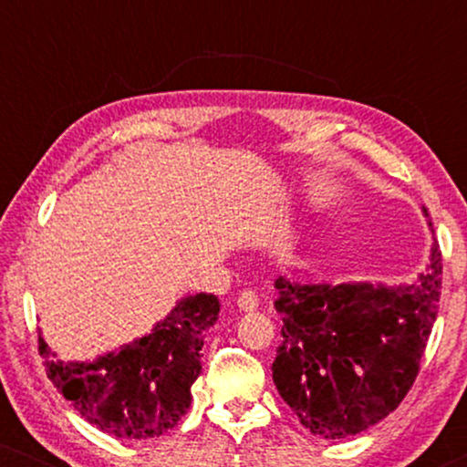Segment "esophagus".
Returning <instances> with one entry per match:
<instances>
[{
  "instance_id": "obj_1",
  "label": "esophagus",
  "mask_w": 467,
  "mask_h": 467,
  "mask_svg": "<svg viewBox=\"0 0 467 467\" xmlns=\"http://www.w3.org/2000/svg\"><path fill=\"white\" fill-rule=\"evenodd\" d=\"M257 306H259V296L253 289L242 291L238 296V308L240 310L251 312V310H257Z\"/></svg>"
}]
</instances>
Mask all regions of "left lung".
<instances>
[{"label": "left lung", "instance_id": "8db88e82", "mask_svg": "<svg viewBox=\"0 0 467 467\" xmlns=\"http://www.w3.org/2000/svg\"><path fill=\"white\" fill-rule=\"evenodd\" d=\"M276 289L278 393L315 436L347 438L391 414L419 376L438 315L442 253L433 240L430 267L408 286L278 278Z\"/></svg>", "mask_w": 467, "mask_h": 467}]
</instances>
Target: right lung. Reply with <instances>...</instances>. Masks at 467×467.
<instances>
[{
    "instance_id": "right-lung-1",
    "label": "right lung",
    "mask_w": 467,
    "mask_h": 467,
    "mask_svg": "<svg viewBox=\"0 0 467 467\" xmlns=\"http://www.w3.org/2000/svg\"><path fill=\"white\" fill-rule=\"evenodd\" d=\"M214 296L184 297L152 334L93 363L55 359L40 336L47 376L80 417L120 440H149L178 425L202 372L206 331L219 318Z\"/></svg>"
}]
</instances>
